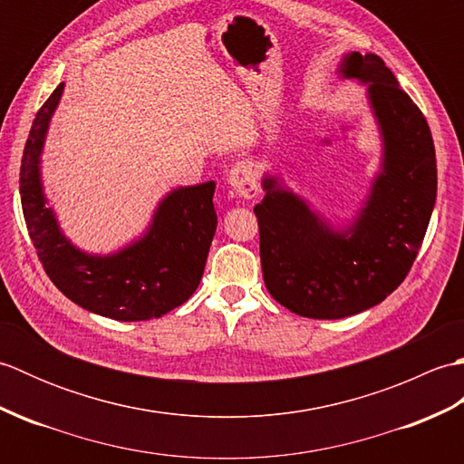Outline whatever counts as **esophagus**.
<instances>
[{
  "instance_id": "34e87169",
  "label": "esophagus",
  "mask_w": 464,
  "mask_h": 464,
  "mask_svg": "<svg viewBox=\"0 0 464 464\" xmlns=\"http://www.w3.org/2000/svg\"><path fill=\"white\" fill-rule=\"evenodd\" d=\"M229 185L243 199H253L259 193V179L255 165L247 160L235 163L229 171Z\"/></svg>"
}]
</instances>
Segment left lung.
Wrapping results in <instances>:
<instances>
[{
	"label": "left lung",
	"mask_w": 464,
	"mask_h": 464,
	"mask_svg": "<svg viewBox=\"0 0 464 464\" xmlns=\"http://www.w3.org/2000/svg\"><path fill=\"white\" fill-rule=\"evenodd\" d=\"M341 73L369 83L384 143L362 211L337 233L275 177H265L255 205L267 291L309 319H343L387 299L415 263L437 199L435 145L417 103L374 53H349Z\"/></svg>",
	"instance_id": "8db88e82"
}]
</instances>
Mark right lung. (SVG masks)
Returning <instances> with one entry per match:
<instances>
[{
  "mask_svg": "<svg viewBox=\"0 0 464 464\" xmlns=\"http://www.w3.org/2000/svg\"><path fill=\"white\" fill-rule=\"evenodd\" d=\"M63 83L47 97L34 120L19 169V195L29 237L47 277L80 307L115 321H147L179 307L203 277L217 213L215 183L179 187L161 201L140 241L110 257L75 249L45 207L39 153Z\"/></svg>",
  "mask_w": 464,
  "mask_h": 464,
  "instance_id": "add662e5",
  "label": "right lung"
}]
</instances>
